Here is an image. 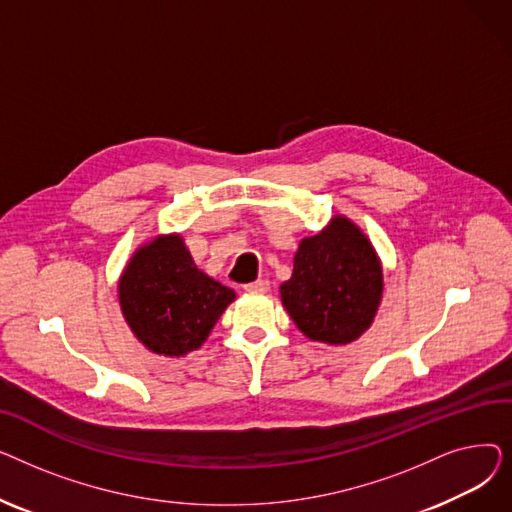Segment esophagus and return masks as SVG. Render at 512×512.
Segmentation results:
<instances>
[{
	"label": "esophagus",
	"mask_w": 512,
	"mask_h": 512,
	"mask_svg": "<svg viewBox=\"0 0 512 512\" xmlns=\"http://www.w3.org/2000/svg\"><path fill=\"white\" fill-rule=\"evenodd\" d=\"M245 290H247V292H259V294H263V292L270 290V282H267V280H255V282L247 284Z\"/></svg>",
	"instance_id": "34e87169"
}]
</instances>
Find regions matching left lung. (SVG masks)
Listing matches in <instances>:
<instances>
[{
    "instance_id": "8db88e82",
    "label": "left lung",
    "mask_w": 512,
    "mask_h": 512,
    "mask_svg": "<svg viewBox=\"0 0 512 512\" xmlns=\"http://www.w3.org/2000/svg\"><path fill=\"white\" fill-rule=\"evenodd\" d=\"M384 294L382 259L369 236L346 215H334L294 253L292 276L280 299L297 328L313 342L344 346L361 338Z\"/></svg>"
}]
</instances>
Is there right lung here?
Returning <instances> with one entry per match:
<instances>
[{"label":"right lung","instance_id":"1","mask_svg":"<svg viewBox=\"0 0 512 512\" xmlns=\"http://www.w3.org/2000/svg\"><path fill=\"white\" fill-rule=\"evenodd\" d=\"M234 299L232 288L199 270L178 232L143 242L118 280L126 326L159 357L178 359L201 348Z\"/></svg>","mask_w":512,"mask_h":512}]
</instances>
